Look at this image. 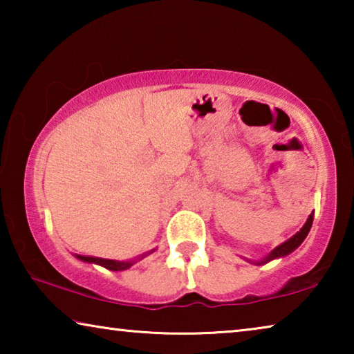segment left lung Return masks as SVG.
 Masks as SVG:
<instances>
[{"label": "left lung", "instance_id": "left-lung-1", "mask_svg": "<svg viewBox=\"0 0 354 354\" xmlns=\"http://www.w3.org/2000/svg\"><path fill=\"white\" fill-rule=\"evenodd\" d=\"M313 221H314V214H310L306 223H304V226L297 232L295 236H292V237L289 239V241H286L284 243H281L279 247L274 248V250L272 251V253L263 257V259L256 261V262H253V263H256V266H262V263L270 262V261H273V259H277V257H283V256L290 254L292 251L297 250V248L299 247V245L303 243L304 239H306V236L309 234V231H310V226H313ZM248 261H250V259H248ZM250 262H251V261H250Z\"/></svg>", "mask_w": 354, "mask_h": 354}]
</instances>
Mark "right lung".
<instances>
[{
	"instance_id": "1",
	"label": "right lung",
	"mask_w": 354,
	"mask_h": 354,
	"mask_svg": "<svg viewBox=\"0 0 354 354\" xmlns=\"http://www.w3.org/2000/svg\"><path fill=\"white\" fill-rule=\"evenodd\" d=\"M76 257L80 261L84 262H91V263H98V266H103L107 270H113V272H122V270H128V268L133 266L136 261H128V262H120V261H112V259H103V257H95V256H81L76 254ZM145 257V256H142Z\"/></svg>"
}]
</instances>
